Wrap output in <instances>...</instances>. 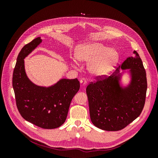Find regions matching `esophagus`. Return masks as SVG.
<instances>
[{
	"instance_id": "34e87169",
	"label": "esophagus",
	"mask_w": 158,
	"mask_h": 158,
	"mask_svg": "<svg viewBox=\"0 0 158 158\" xmlns=\"http://www.w3.org/2000/svg\"><path fill=\"white\" fill-rule=\"evenodd\" d=\"M80 82L82 85H85V84H87V81H86V80H85V78H82V79L80 80Z\"/></svg>"
}]
</instances>
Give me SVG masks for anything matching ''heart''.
<instances>
[{
    "label": "heart",
    "instance_id": "b5f03b06",
    "mask_svg": "<svg viewBox=\"0 0 158 158\" xmlns=\"http://www.w3.org/2000/svg\"><path fill=\"white\" fill-rule=\"evenodd\" d=\"M75 57L82 63H89L88 70L95 76L107 75L118 60V52L99 43L80 45L76 48ZM74 64H76L74 61Z\"/></svg>",
    "mask_w": 158,
    "mask_h": 158
}]
</instances>
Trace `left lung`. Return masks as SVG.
<instances>
[{"instance_id":"obj_1","label":"left lung","mask_w":158,"mask_h":158,"mask_svg":"<svg viewBox=\"0 0 158 158\" xmlns=\"http://www.w3.org/2000/svg\"><path fill=\"white\" fill-rule=\"evenodd\" d=\"M109 76H97L96 82L86 88L90 118L98 128L117 131L125 128L140 115L147 90L146 73L136 51ZM120 69H130L131 82L127 87L119 84Z\"/></svg>"}]
</instances>
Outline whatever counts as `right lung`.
Here are the masks:
<instances>
[{
    "instance_id": "right-lung-1",
    "label": "right lung",
    "mask_w": 158,
    "mask_h": 158,
    "mask_svg": "<svg viewBox=\"0 0 158 158\" xmlns=\"http://www.w3.org/2000/svg\"><path fill=\"white\" fill-rule=\"evenodd\" d=\"M41 41L38 37L19 52L13 72L12 86L22 117L37 127L52 129L65 122L72 99L80 89V82L77 78H63L47 88L31 82L26 73L23 59Z\"/></svg>"
}]
</instances>
